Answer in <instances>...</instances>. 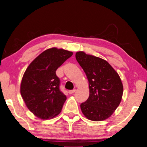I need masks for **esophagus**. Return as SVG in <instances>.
<instances>
[{
  "instance_id": "1",
  "label": "esophagus",
  "mask_w": 147,
  "mask_h": 147,
  "mask_svg": "<svg viewBox=\"0 0 147 147\" xmlns=\"http://www.w3.org/2000/svg\"><path fill=\"white\" fill-rule=\"evenodd\" d=\"M76 91V89H74V90H71V91H69V94H74V92H75Z\"/></svg>"
}]
</instances>
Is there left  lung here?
Returning <instances> with one entry per match:
<instances>
[{
	"label": "left lung",
	"mask_w": 147,
	"mask_h": 147,
	"mask_svg": "<svg viewBox=\"0 0 147 147\" xmlns=\"http://www.w3.org/2000/svg\"><path fill=\"white\" fill-rule=\"evenodd\" d=\"M76 58L89 81V96L81 105L83 115L90 120L103 121L110 118L122 98L123 87L120 77L107 60L83 51Z\"/></svg>",
	"instance_id": "obj_1"
}]
</instances>
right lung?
Listing matches in <instances>:
<instances>
[{
	"label": "right lung",
	"mask_w": 147,
	"mask_h": 147,
	"mask_svg": "<svg viewBox=\"0 0 147 147\" xmlns=\"http://www.w3.org/2000/svg\"><path fill=\"white\" fill-rule=\"evenodd\" d=\"M73 52L56 47L37 56L25 71L20 93L27 108L38 118H55L61 112L66 96L60 91L56 69Z\"/></svg>",
	"instance_id": "add662e5"
}]
</instances>
